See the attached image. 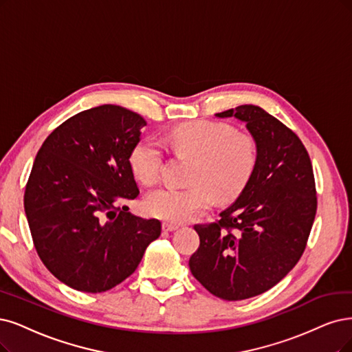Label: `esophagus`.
<instances>
[{"label": "esophagus", "mask_w": 352, "mask_h": 352, "mask_svg": "<svg viewBox=\"0 0 352 352\" xmlns=\"http://www.w3.org/2000/svg\"><path fill=\"white\" fill-rule=\"evenodd\" d=\"M162 229H164L165 232H173V230H177V229H178V225L169 223V222H164V223H162Z\"/></svg>", "instance_id": "esophagus-1"}]
</instances>
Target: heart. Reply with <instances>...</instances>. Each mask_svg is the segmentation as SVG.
Wrapping results in <instances>:
<instances>
[{
	"instance_id": "heart-1",
	"label": "heart",
	"mask_w": 352,
	"mask_h": 352,
	"mask_svg": "<svg viewBox=\"0 0 352 352\" xmlns=\"http://www.w3.org/2000/svg\"><path fill=\"white\" fill-rule=\"evenodd\" d=\"M169 142L177 151L196 158V164L191 173V187H160L143 201L148 214L165 222H187L209 209L214 196L220 201L236 199L248 186L256 166L255 139L236 132L226 123L181 124L169 133ZM129 164L140 183H156L164 165L161 142L155 138L140 139L129 155Z\"/></svg>"
}]
</instances>
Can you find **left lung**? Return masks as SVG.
Here are the masks:
<instances>
[{
    "instance_id": "obj_1",
    "label": "left lung",
    "mask_w": 352,
    "mask_h": 352,
    "mask_svg": "<svg viewBox=\"0 0 352 352\" xmlns=\"http://www.w3.org/2000/svg\"><path fill=\"white\" fill-rule=\"evenodd\" d=\"M243 122L256 143L248 186L214 223L196 225L191 274L223 300H245L281 281L305 252L316 214L309 153L287 126L252 104L217 113Z\"/></svg>"
}]
</instances>
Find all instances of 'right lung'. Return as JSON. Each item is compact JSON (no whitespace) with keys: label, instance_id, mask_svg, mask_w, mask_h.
Returning a JSON list of instances; mask_svg holds the SVG:
<instances>
[{"label":"right lung","instance_id":"1","mask_svg":"<svg viewBox=\"0 0 352 352\" xmlns=\"http://www.w3.org/2000/svg\"><path fill=\"white\" fill-rule=\"evenodd\" d=\"M145 119L104 104L78 113L38 149L24 192L34 248L59 281L102 293L132 276L161 222L129 213L139 196L129 155Z\"/></svg>","mask_w":352,"mask_h":352}]
</instances>
